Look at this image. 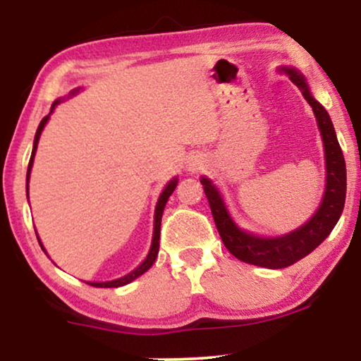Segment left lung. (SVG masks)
Masks as SVG:
<instances>
[{
    "label": "left lung",
    "mask_w": 361,
    "mask_h": 361,
    "mask_svg": "<svg viewBox=\"0 0 361 361\" xmlns=\"http://www.w3.org/2000/svg\"><path fill=\"white\" fill-rule=\"evenodd\" d=\"M283 71L288 73L290 80L299 86L304 98L312 106L314 115L317 118V126L321 128L322 140H324L327 169L326 192L316 215L300 229L293 231L287 235H281V238L267 239L243 233L241 229L235 227L233 219L227 214L217 190L214 188L207 178H202L207 200H209L214 222L217 226L219 234H221L224 246L229 250L231 255H234L235 258L244 261V263L264 268L290 267V264L297 263L299 259L305 258L309 252L316 250L319 244L331 234L333 227L336 226L346 198V164L336 139L333 122H331L324 106L310 97L304 76L297 73L295 69H283Z\"/></svg>",
    "instance_id": "obj_1"
}]
</instances>
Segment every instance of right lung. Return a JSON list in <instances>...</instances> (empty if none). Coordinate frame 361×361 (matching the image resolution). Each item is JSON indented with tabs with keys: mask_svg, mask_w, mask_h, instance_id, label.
I'll return each mask as SVG.
<instances>
[{
	"mask_svg": "<svg viewBox=\"0 0 361 361\" xmlns=\"http://www.w3.org/2000/svg\"><path fill=\"white\" fill-rule=\"evenodd\" d=\"M57 103L59 102H56L52 105V109H51V111L54 110V106L57 105ZM47 120H49V115L47 117H44L42 118V122L39 123V128H37V132H35V140H34V151H32V156H30V163H28V169H27V195H28V178H30V169H32V164H34V156H35V151H37V144H39V137H40V134H42V128H44V126L45 123H47ZM176 178L173 181H169V185L166 186V188H164V192L161 193V197H159V200H157V205H156V214H154V238H152V244H151V251H149V255H147V258L144 259V263L140 264L139 268H135L134 271L132 273H128V275H126V276H122V279H118V280H111V281H103V283H90V285H93V287H98V288H115V287H122V285H127V283H130L132 280H135L137 279V276H140L142 275V273H146L149 268L152 267V263H154V259H156V256H157V251H159V234H161V217H163V210H164V205H166V202H168V198H169V195H171L173 192H175V188H176ZM39 239V238H37ZM40 243V241H39ZM40 247H42V243H40ZM44 250V247H42ZM45 251V250H44Z\"/></svg>",
	"mask_w": 361,
	"mask_h": 361,
	"instance_id": "1",
	"label": "right lung"
}]
</instances>
